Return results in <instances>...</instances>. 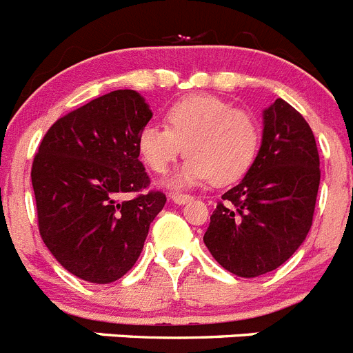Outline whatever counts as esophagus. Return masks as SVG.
<instances>
[{"label":"esophagus","instance_id":"obj_1","mask_svg":"<svg viewBox=\"0 0 353 353\" xmlns=\"http://www.w3.org/2000/svg\"><path fill=\"white\" fill-rule=\"evenodd\" d=\"M170 199H172V202H176V204L183 205L192 200V195H184V193H170Z\"/></svg>","mask_w":353,"mask_h":353}]
</instances>
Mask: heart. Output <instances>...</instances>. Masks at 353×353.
<instances>
[{"instance_id":"b5f03b06","label":"heart","mask_w":353,"mask_h":353,"mask_svg":"<svg viewBox=\"0 0 353 353\" xmlns=\"http://www.w3.org/2000/svg\"><path fill=\"white\" fill-rule=\"evenodd\" d=\"M163 123L142 126L137 151L149 170L165 174L184 148L188 158L174 176V186L236 183L259 157V119L212 94H192L176 101L165 110Z\"/></svg>"}]
</instances>
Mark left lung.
I'll use <instances>...</instances> for the list:
<instances>
[{
	"label": "left lung",
	"instance_id": "8db88e82",
	"mask_svg": "<svg viewBox=\"0 0 353 353\" xmlns=\"http://www.w3.org/2000/svg\"><path fill=\"white\" fill-rule=\"evenodd\" d=\"M319 186L315 135L306 119L278 98L263 110L255 163L212 211L205 246L221 268L241 278L274 271L306 239Z\"/></svg>",
	"mask_w": 353,
	"mask_h": 353
}]
</instances>
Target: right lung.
Here are the masks:
<instances>
[{
    "label": "right lung",
    "mask_w": 353,
    "mask_h": 353,
    "mask_svg": "<svg viewBox=\"0 0 353 353\" xmlns=\"http://www.w3.org/2000/svg\"><path fill=\"white\" fill-rule=\"evenodd\" d=\"M144 98L117 90L59 117L31 167L38 230L54 259L90 283H112L141 255L163 192L149 190L137 135ZM130 196V199H125Z\"/></svg>",
    "instance_id": "1"
}]
</instances>
